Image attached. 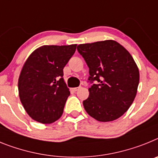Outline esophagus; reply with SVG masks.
<instances>
[{
	"mask_svg": "<svg viewBox=\"0 0 158 158\" xmlns=\"http://www.w3.org/2000/svg\"><path fill=\"white\" fill-rule=\"evenodd\" d=\"M80 88V87H75V88H72V90H73V91H77L78 90H79V89Z\"/></svg>",
	"mask_w": 158,
	"mask_h": 158,
	"instance_id": "1",
	"label": "esophagus"
}]
</instances>
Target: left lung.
<instances>
[{"instance_id": "obj_1", "label": "left lung", "mask_w": 158, "mask_h": 158, "mask_svg": "<svg viewBox=\"0 0 158 158\" xmlns=\"http://www.w3.org/2000/svg\"><path fill=\"white\" fill-rule=\"evenodd\" d=\"M89 68V80H96L83 102L85 110L99 122H111L127 112L134 102L139 83L136 63L123 45L113 40L77 47Z\"/></svg>"}]
</instances>
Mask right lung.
<instances>
[{
	"label": "right lung",
	"instance_id": "right-lung-1",
	"mask_svg": "<svg viewBox=\"0 0 158 158\" xmlns=\"http://www.w3.org/2000/svg\"><path fill=\"white\" fill-rule=\"evenodd\" d=\"M77 44L44 45L30 54L18 79L19 97L33 120L50 124L63 114L70 95L64 79V68Z\"/></svg>",
	"mask_w": 158,
	"mask_h": 158
}]
</instances>
